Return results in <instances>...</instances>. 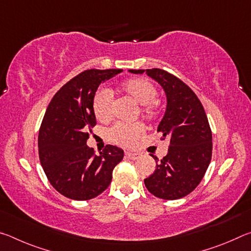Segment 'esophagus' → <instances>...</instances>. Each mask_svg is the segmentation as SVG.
Wrapping results in <instances>:
<instances>
[{
    "label": "esophagus",
    "instance_id": "34e87169",
    "mask_svg": "<svg viewBox=\"0 0 251 251\" xmlns=\"http://www.w3.org/2000/svg\"><path fill=\"white\" fill-rule=\"evenodd\" d=\"M125 156L127 157V158H129V159H131V160H136L138 158V154L137 152H130V151H126L125 152Z\"/></svg>",
    "mask_w": 251,
    "mask_h": 251
}]
</instances>
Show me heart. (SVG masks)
Listing matches in <instances>:
<instances>
[{"instance_id":"heart-1","label":"heart","mask_w":251,"mask_h":251,"mask_svg":"<svg viewBox=\"0 0 251 251\" xmlns=\"http://www.w3.org/2000/svg\"><path fill=\"white\" fill-rule=\"evenodd\" d=\"M123 95L128 97L135 104L139 105V113L147 121H155L159 115V103L155 97L156 87L150 80L141 77H131L125 79L118 86ZM93 110L100 122H108L113 116V100L109 92L100 90L96 92L93 100ZM144 126L141 124H118L114 125L109 130V136L114 143L121 146H133L142 137Z\"/></svg>"}]
</instances>
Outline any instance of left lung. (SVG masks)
Segmentation results:
<instances>
[{
    "mask_svg": "<svg viewBox=\"0 0 251 251\" xmlns=\"http://www.w3.org/2000/svg\"><path fill=\"white\" fill-rule=\"evenodd\" d=\"M146 73L164 88L167 99L166 112L157 131L169 139L167 155L156 156V169L144 179L154 196L175 201L187 196L199 185L209 166L212 136L205 109L192 88L176 76L160 69L129 70Z\"/></svg>",
    "mask_w": 251,
    "mask_h": 251,
    "instance_id": "left-lung-1",
    "label": "left lung"
}]
</instances>
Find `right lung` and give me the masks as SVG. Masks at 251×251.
<instances>
[{"mask_svg":"<svg viewBox=\"0 0 251 251\" xmlns=\"http://www.w3.org/2000/svg\"><path fill=\"white\" fill-rule=\"evenodd\" d=\"M123 70H87L62 86L48 106L39 133V156L48 179L59 194L88 201L109 186L122 148L106 145L96 155L86 145L96 125L93 100L100 85Z\"/></svg>","mask_w":251,"mask_h":251,"instance_id":"right-lung-1","label":"right lung"}]
</instances>
